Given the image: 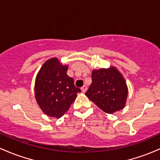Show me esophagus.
Returning <instances> with one entry per match:
<instances>
[{"instance_id": "34e87169", "label": "esophagus", "mask_w": 160, "mask_h": 160, "mask_svg": "<svg viewBox=\"0 0 160 160\" xmlns=\"http://www.w3.org/2000/svg\"><path fill=\"white\" fill-rule=\"evenodd\" d=\"M87 86H86V85H83V86H82V88H81V90H82V92H83V93H85V91H87Z\"/></svg>"}]
</instances>
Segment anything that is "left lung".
Segmentation results:
<instances>
[{
  "instance_id": "obj_1",
  "label": "left lung",
  "mask_w": 160,
  "mask_h": 160,
  "mask_svg": "<svg viewBox=\"0 0 160 160\" xmlns=\"http://www.w3.org/2000/svg\"><path fill=\"white\" fill-rule=\"evenodd\" d=\"M92 83L85 95L103 112L112 114L125 107L128 87L121 72L114 66L92 71Z\"/></svg>"
}]
</instances>
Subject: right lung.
Returning <instances> with one entry per match:
<instances>
[{"mask_svg": "<svg viewBox=\"0 0 160 160\" xmlns=\"http://www.w3.org/2000/svg\"><path fill=\"white\" fill-rule=\"evenodd\" d=\"M68 65H62L56 57L49 59L38 72L35 97L41 110L47 116L59 119L63 116L77 98L80 88L74 85L66 72Z\"/></svg>", "mask_w": 160, "mask_h": 160, "instance_id": "add662e5", "label": "right lung"}]
</instances>
